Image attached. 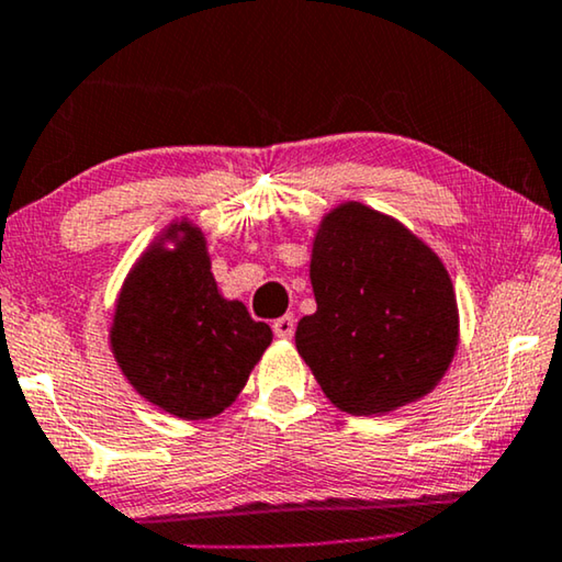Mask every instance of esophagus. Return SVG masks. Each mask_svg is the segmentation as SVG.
I'll list each match as a JSON object with an SVG mask.
<instances>
[{
    "instance_id": "1",
    "label": "esophagus",
    "mask_w": 562,
    "mask_h": 562,
    "mask_svg": "<svg viewBox=\"0 0 562 562\" xmlns=\"http://www.w3.org/2000/svg\"><path fill=\"white\" fill-rule=\"evenodd\" d=\"M294 329H296V322H294V316H291V314H283L273 322V335L279 339H291V337H294Z\"/></svg>"
}]
</instances>
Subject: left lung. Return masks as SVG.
I'll return each mask as SVG.
<instances>
[{
  "instance_id": "left-lung-1",
  "label": "left lung",
  "mask_w": 562,
  "mask_h": 562,
  "mask_svg": "<svg viewBox=\"0 0 562 562\" xmlns=\"http://www.w3.org/2000/svg\"><path fill=\"white\" fill-rule=\"evenodd\" d=\"M316 312L296 349L324 395L378 416L428 395L459 345V306L441 258L403 223L362 202L322 217L308 263Z\"/></svg>"
}]
</instances>
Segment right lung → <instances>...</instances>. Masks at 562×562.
Wrapping results in <instances>:
<instances>
[{
    "instance_id": "obj_1",
    "label": "right lung",
    "mask_w": 562,
    "mask_h": 562,
    "mask_svg": "<svg viewBox=\"0 0 562 562\" xmlns=\"http://www.w3.org/2000/svg\"><path fill=\"white\" fill-rule=\"evenodd\" d=\"M109 339L136 393L169 416L205 420L240 395L273 331L221 294L205 233L182 217L128 271Z\"/></svg>"
}]
</instances>
